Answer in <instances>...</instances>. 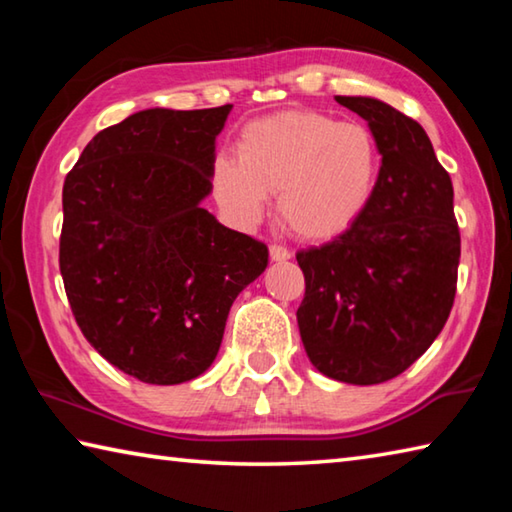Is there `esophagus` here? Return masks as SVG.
Listing matches in <instances>:
<instances>
[{
	"label": "esophagus",
	"instance_id": "1",
	"mask_svg": "<svg viewBox=\"0 0 512 512\" xmlns=\"http://www.w3.org/2000/svg\"><path fill=\"white\" fill-rule=\"evenodd\" d=\"M268 255H271L273 262H287V259L291 257L289 250L280 244H273L271 248H268Z\"/></svg>",
	"mask_w": 512,
	"mask_h": 512
}]
</instances>
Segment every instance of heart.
I'll return each mask as SVG.
<instances>
[{"mask_svg":"<svg viewBox=\"0 0 512 512\" xmlns=\"http://www.w3.org/2000/svg\"><path fill=\"white\" fill-rule=\"evenodd\" d=\"M381 153L359 121H336L316 110H284L248 121L237 158L219 153L210 185L221 210L239 225L262 221L268 194L291 235L325 241L350 230L379 183Z\"/></svg>","mask_w":512,"mask_h":512,"instance_id":"obj_1","label":"heart"}]
</instances>
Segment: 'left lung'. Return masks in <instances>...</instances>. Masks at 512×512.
Returning <instances> with one entry per match:
<instances>
[{
	"label": "left lung",
	"mask_w": 512,
	"mask_h": 512,
	"mask_svg": "<svg viewBox=\"0 0 512 512\" xmlns=\"http://www.w3.org/2000/svg\"><path fill=\"white\" fill-rule=\"evenodd\" d=\"M336 101L368 121L379 183L350 230L296 255L305 273L298 327L314 368L370 386L402 375L445 327L461 235L452 178L418 121L379 99Z\"/></svg>",
	"instance_id": "left-lung-1"
}]
</instances>
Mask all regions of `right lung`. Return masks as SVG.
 <instances>
[{
  "instance_id": "add662e5",
  "label": "right lung",
  "mask_w": 512,
  "mask_h": 512,
  "mask_svg": "<svg viewBox=\"0 0 512 512\" xmlns=\"http://www.w3.org/2000/svg\"><path fill=\"white\" fill-rule=\"evenodd\" d=\"M232 106L149 108L103 128L63 185L60 275L90 345L155 386L196 379L268 248L201 207Z\"/></svg>"
}]
</instances>
